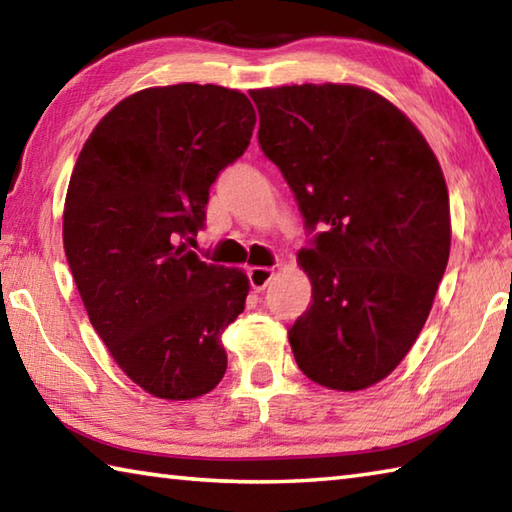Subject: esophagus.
I'll use <instances>...</instances> for the list:
<instances>
[{
    "label": "esophagus",
    "mask_w": 512,
    "mask_h": 512,
    "mask_svg": "<svg viewBox=\"0 0 512 512\" xmlns=\"http://www.w3.org/2000/svg\"><path fill=\"white\" fill-rule=\"evenodd\" d=\"M275 277V271L273 268H264V266H253L248 271V280H250V286L255 288V291H264V288L271 284V280Z\"/></svg>",
    "instance_id": "1"
}]
</instances>
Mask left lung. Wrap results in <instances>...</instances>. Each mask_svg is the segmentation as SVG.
<instances>
[{"label": "left lung", "instance_id": "left-lung-1", "mask_svg": "<svg viewBox=\"0 0 512 512\" xmlns=\"http://www.w3.org/2000/svg\"><path fill=\"white\" fill-rule=\"evenodd\" d=\"M259 145L324 224L297 266L311 306L288 331L297 367L336 392L380 383L430 315L450 257V197L425 136L358 85L250 89Z\"/></svg>", "mask_w": 512, "mask_h": 512}]
</instances>
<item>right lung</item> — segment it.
Returning <instances> with one entry per match:
<instances>
[{"label":"right lung","mask_w":512,"mask_h":512,"mask_svg":"<svg viewBox=\"0 0 512 512\" xmlns=\"http://www.w3.org/2000/svg\"><path fill=\"white\" fill-rule=\"evenodd\" d=\"M255 123L237 89L150 87L102 116L73 167L62 215L73 280L111 358L156 398L192 401L226 374L221 336L250 282L179 239L203 226L210 185Z\"/></svg>","instance_id":"right-lung-1"}]
</instances>
